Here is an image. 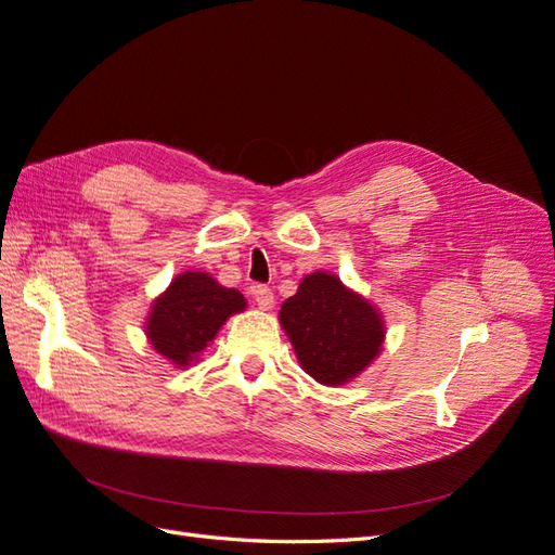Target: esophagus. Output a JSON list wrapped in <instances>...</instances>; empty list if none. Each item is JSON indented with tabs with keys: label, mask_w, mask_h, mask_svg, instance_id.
I'll use <instances>...</instances> for the list:
<instances>
[{
	"label": "esophagus",
	"mask_w": 555,
	"mask_h": 555,
	"mask_svg": "<svg viewBox=\"0 0 555 555\" xmlns=\"http://www.w3.org/2000/svg\"><path fill=\"white\" fill-rule=\"evenodd\" d=\"M251 294H255V304L259 306V310H271L275 298H273V292L266 287V284H259V287L251 289Z\"/></svg>",
	"instance_id": "esophagus-1"
}]
</instances>
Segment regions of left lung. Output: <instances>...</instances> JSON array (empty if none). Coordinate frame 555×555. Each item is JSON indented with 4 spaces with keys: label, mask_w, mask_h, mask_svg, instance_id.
I'll list each match as a JSON object with an SVG mask.
<instances>
[{
    "label": "left lung",
    "mask_w": 555,
    "mask_h": 555,
    "mask_svg": "<svg viewBox=\"0 0 555 555\" xmlns=\"http://www.w3.org/2000/svg\"><path fill=\"white\" fill-rule=\"evenodd\" d=\"M280 324L300 367L326 386L359 377L384 343L379 310L324 271L300 280L298 292L282 304Z\"/></svg>",
    "instance_id": "obj_1"
}]
</instances>
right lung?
I'll return each instance as SVG.
<instances>
[{
    "label": "right lung",
    "mask_w": 555,
    "mask_h": 555,
    "mask_svg": "<svg viewBox=\"0 0 555 555\" xmlns=\"http://www.w3.org/2000/svg\"><path fill=\"white\" fill-rule=\"evenodd\" d=\"M245 306L238 289L222 287L208 273L184 271L155 298L145 335L157 354L176 367H188L215 340L227 319L243 312Z\"/></svg>",
    "instance_id": "obj_1"
}]
</instances>
